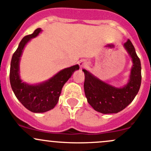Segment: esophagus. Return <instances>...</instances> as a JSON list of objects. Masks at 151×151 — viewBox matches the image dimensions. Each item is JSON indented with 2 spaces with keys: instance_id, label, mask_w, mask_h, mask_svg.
Here are the masks:
<instances>
[{
  "instance_id": "obj_1",
  "label": "esophagus",
  "mask_w": 151,
  "mask_h": 151,
  "mask_svg": "<svg viewBox=\"0 0 151 151\" xmlns=\"http://www.w3.org/2000/svg\"><path fill=\"white\" fill-rule=\"evenodd\" d=\"M78 65H79V66H80L81 68H83L86 66L87 63L84 61V60H81V61L78 62Z\"/></svg>"
}]
</instances>
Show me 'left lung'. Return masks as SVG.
<instances>
[{"label": "left lung", "instance_id": "1", "mask_svg": "<svg viewBox=\"0 0 151 151\" xmlns=\"http://www.w3.org/2000/svg\"><path fill=\"white\" fill-rule=\"evenodd\" d=\"M129 57L132 66L127 84L116 87L100 80L86 70L85 75L84 91L87 102L95 110L103 114L117 113L127 108L133 101L141 85V63L134 47L130 40L124 44Z\"/></svg>", "mask_w": 151, "mask_h": 151}]
</instances>
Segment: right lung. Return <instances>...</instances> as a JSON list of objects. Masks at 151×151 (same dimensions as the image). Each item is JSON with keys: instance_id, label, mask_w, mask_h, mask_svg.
I'll use <instances>...</instances> for the list:
<instances>
[{"instance_id": "right-lung-1", "label": "right lung", "mask_w": 151, "mask_h": 151, "mask_svg": "<svg viewBox=\"0 0 151 151\" xmlns=\"http://www.w3.org/2000/svg\"><path fill=\"white\" fill-rule=\"evenodd\" d=\"M42 32L41 28L35 29L31 35L24 36L20 41L11 61L10 83L16 97L20 102L33 113H45L53 109L59 101L62 88L79 65H76L59 71L47 81L35 84L24 82L20 78L19 63L27 43Z\"/></svg>"}]
</instances>
